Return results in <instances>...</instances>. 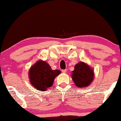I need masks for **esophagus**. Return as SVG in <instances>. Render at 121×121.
<instances>
[{"mask_svg":"<svg viewBox=\"0 0 121 121\" xmlns=\"http://www.w3.org/2000/svg\"><path fill=\"white\" fill-rule=\"evenodd\" d=\"M62 72H63V73H66V72H67V70H66V69H64V70H62Z\"/></svg>","mask_w":121,"mask_h":121,"instance_id":"34e87169","label":"esophagus"}]
</instances>
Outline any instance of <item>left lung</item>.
<instances>
[{"label":"left lung","instance_id":"8db88e82","mask_svg":"<svg viewBox=\"0 0 121 121\" xmlns=\"http://www.w3.org/2000/svg\"><path fill=\"white\" fill-rule=\"evenodd\" d=\"M94 71L86 63L80 62L74 66L72 71L73 80L75 85L79 88L88 87L94 79Z\"/></svg>","mask_w":121,"mask_h":121}]
</instances>
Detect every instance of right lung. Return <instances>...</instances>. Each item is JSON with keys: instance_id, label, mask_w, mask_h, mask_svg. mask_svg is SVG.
Masks as SVG:
<instances>
[{"instance_id": "right-lung-1", "label": "right lung", "mask_w": 121, "mask_h": 121, "mask_svg": "<svg viewBox=\"0 0 121 121\" xmlns=\"http://www.w3.org/2000/svg\"><path fill=\"white\" fill-rule=\"evenodd\" d=\"M59 70H53L45 61L38 60L29 71L30 82L40 91H44L54 84L55 77L60 73Z\"/></svg>"}]
</instances>
